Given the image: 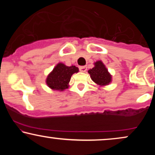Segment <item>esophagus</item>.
<instances>
[{"instance_id":"34e87169","label":"esophagus","mask_w":155,"mask_h":155,"mask_svg":"<svg viewBox=\"0 0 155 155\" xmlns=\"http://www.w3.org/2000/svg\"><path fill=\"white\" fill-rule=\"evenodd\" d=\"M79 71L81 72H85L87 71L86 66H79Z\"/></svg>"}]
</instances>
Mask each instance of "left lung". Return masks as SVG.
Returning a JSON list of instances; mask_svg holds the SVG:
<instances>
[{"mask_svg": "<svg viewBox=\"0 0 155 155\" xmlns=\"http://www.w3.org/2000/svg\"><path fill=\"white\" fill-rule=\"evenodd\" d=\"M95 67L88 71L90 77L94 82L100 86H106L111 81V75L102 61L95 62Z\"/></svg>", "mask_w": 155, "mask_h": 155, "instance_id": "obj_1", "label": "left lung"}]
</instances>
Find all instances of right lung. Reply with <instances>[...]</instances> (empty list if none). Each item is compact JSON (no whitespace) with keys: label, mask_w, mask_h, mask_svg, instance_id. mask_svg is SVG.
<instances>
[{"label":"right lung","mask_w":155,"mask_h":155,"mask_svg":"<svg viewBox=\"0 0 155 155\" xmlns=\"http://www.w3.org/2000/svg\"><path fill=\"white\" fill-rule=\"evenodd\" d=\"M78 72L79 68L75 65L67 66L65 64L59 63L48 75L46 83L51 90L63 91L68 88V83L71 76Z\"/></svg>","instance_id":"1"}]
</instances>
